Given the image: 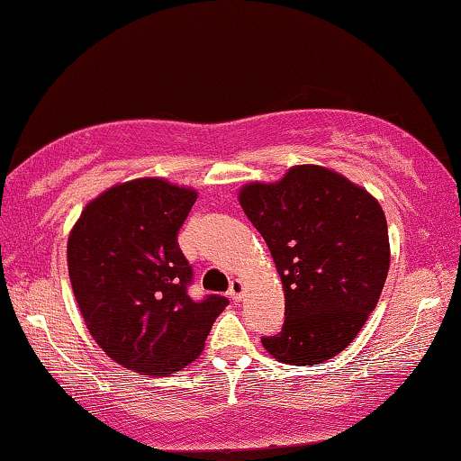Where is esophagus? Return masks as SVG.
<instances>
[{
  "instance_id": "esophagus-1",
  "label": "esophagus",
  "mask_w": 461,
  "mask_h": 461,
  "mask_svg": "<svg viewBox=\"0 0 461 461\" xmlns=\"http://www.w3.org/2000/svg\"><path fill=\"white\" fill-rule=\"evenodd\" d=\"M244 279H233L230 285V298L231 300H240L244 296Z\"/></svg>"
}]
</instances>
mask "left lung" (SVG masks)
Masks as SVG:
<instances>
[{"label": "left lung", "instance_id": "left-lung-1", "mask_svg": "<svg viewBox=\"0 0 461 461\" xmlns=\"http://www.w3.org/2000/svg\"><path fill=\"white\" fill-rule=\"evenodd\" d=\"M238 198L284 284V327L263 338L265 349L292 366L338 356L360 333L387 279L379 201L321 165H294L279 182L246 184Z\"/></svg>", "mask_w": 461, "mask_h": 461}]
</instances>
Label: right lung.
Wrapping results in <instances>:
<instances>
[{"mask_svg":"<svg viewBox=\"0 0 461 461\" xmlns=\"http://www.w3.org/2000/svg\"><path fill=\"white\" fill-rule=\"evenodd\" d=\"M196 190L163 177L107 188L82 209L68 238V273L88 333L134 373L174 375L201 356L223 296H188L192 267L177 231Z\"/></svg>","mask_w":461,"mask_h":461,"instance_id":"obj_1","label":"right lung"}]
</instances>
